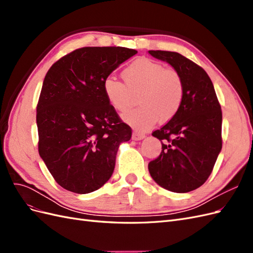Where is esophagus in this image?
I'll return each mask as SVG.
<instances>
[{"instance_id":"obj_1","label":"esophagus","mask_w":253,"mask_h":253,"mask_svg":"<svg viewBox=\"0 0 253 253\" xmlns=\"http://www.w3.org/2000/svg\"><path fill=\"white\" fill-rule=\"evenodd\" d=\"M144 137H145V134L140 133V132H137V131H134L133 135H132V139L133 140H141V139L144 138Z\"/></svg>"}]
</instances>
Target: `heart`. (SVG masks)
<instances>
[{
	"mask_svg": "<svg viewBox=\"0 0 253 253\" xmlns=\"http://www.w3.org/2000/svg\"><path fill=\"white\" fill-rule=\"evenodd\" d=\"M125 83L108 77L103 81V93L111 108L117 113L126 112L139 95V108L124 115V120L139 129H147L160 118L172 119L180 109L185 86L181 76L173 68L140 58L122 71Z\"/></svg>",
	"mask_w": 253,
	"mask_h": 253,
	"instance_id": "1",
	"label": "heart"
}]
</instances>
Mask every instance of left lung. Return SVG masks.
<instances>
[{"label": "left lung", "mask_w": 253, "mask_h": 253, "mask_svg": "<svg viewBox=\"0 0 253 253\" xmlns=\"http://www.w3.org/2000/svg\"><path fill=\"white\" fill-rule=\"evenodd\" d=\"M181 76L185 86L177 114L153 136L162 141V153L150 162L149 172L160 187L187 193L204 185L221 150L220 104L204 68L175 51L149 50Z\"/></svg>", "instance_id": "8db88e82"}]
</instances>
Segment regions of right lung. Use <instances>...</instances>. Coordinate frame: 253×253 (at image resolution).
<instances>
[{
    "label": "right lung",
    "mask_w": 253,
    "mask_h": 253,
    "mask_svg": "<svg viewBox=\"0 0 253 253\" xmlns=\"http://www.w3.org/2000/svg\"><path fill=\"white\" fill-rule=\"evenodd\" d=\"M137 50L82 47L53 63L37 105L38 149L62 188L86 194L101 188L114 172L121 142L132 129L103 93V81Z\"/></svg>",
    "instance_id": "add662e5"
}]
</instances>
